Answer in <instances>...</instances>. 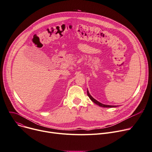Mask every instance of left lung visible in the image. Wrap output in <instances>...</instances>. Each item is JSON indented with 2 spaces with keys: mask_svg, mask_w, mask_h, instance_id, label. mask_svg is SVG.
Here are the masks:
<instances>
[{
  "mask_svg": "<svg viewBox=\"0 0 152 152\" xmlns=\"http://www.w3.org/2000/svg\"><path fill=\"white\" fill-rule=\"evenodd\" d=\"M87 94H88V97H89V99L94 102V103H96V104H97V105L100 106V107H103V108H113V107H116V106H113V105H108V104H102L101 103H100L99 102H98L97 100H96V99H94V98H93L89 94V92L88 91V90L87 91Z\"/></svg>",
  "mask_w": 152,
  "mask_h": 152,
  "instance_id": "8db88e82",
  "label": "left lung"
}]
</instances>
